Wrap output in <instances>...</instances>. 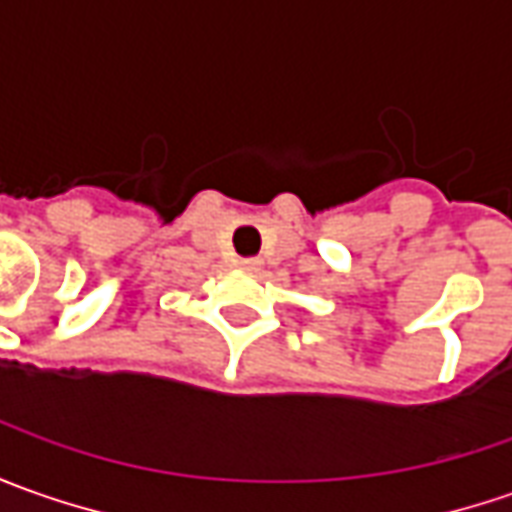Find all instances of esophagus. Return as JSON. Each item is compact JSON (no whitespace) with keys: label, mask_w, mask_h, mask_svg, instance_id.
Returning a JSON list of instances; mask_svg holds the SVG:
<instances>
[{"label":"esophagus","mask_w":512,"mask_h":512,"mask_svg":"<svg viewBox=\"0 0 512 512\" xmlns=\"http://www.w3.org/2000/svg\"><path fill=\"white\" fill-rule=\"evenodd\" d=\"M260 266H263V263H260L257 257H243V260H240V269H243V272H260Z\"/></svg>","instance_id":"34e87169"}]
</instances>
